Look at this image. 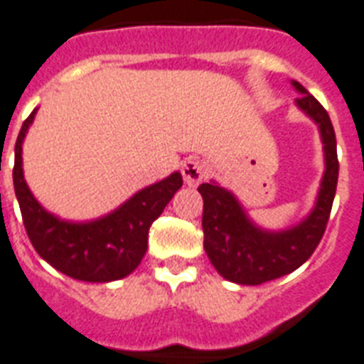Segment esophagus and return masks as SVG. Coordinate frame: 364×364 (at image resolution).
<instances>
[{
  "mask_svg": "<svg viewBox=\"0 0 364 364\" xmlns=\"http://www.w3.org/2000/svg\"><path fill=\"white\" fill-rule=\"evenodd\" d=\"M181 173L188 187H198L205 179V176H208V164L198 161V159H187V161L183 162Z\"/></svg>",
  "mask_w": 364,
  "mask_h": 364,
  "instance_id": "esophagus-1",
  "label": "esophagus"
}]
</instances>
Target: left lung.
Here are the masks:
<instances>
[{
	"label": "left lung",
	"mask_w": 364,
	"mask_h": 364,
	"mask_svg": "<svg viewBox=\"0 0 364 364\" xmlns=\"http://www.w3.org/2000/svg\"><path fill=\"white\" fill-rule=\"evenodd\" d=\"M299 93L295 106L318 125L326 156V172L312 211L286 230H265L252 223L233 192L217 181L202 183L203 249L213 267L230 282L245 286L264 284L291 273L312 256L326 232L338 181L335 129L326 108L309 91L291 80Z\"/></svg>",
	"instance_id": "left-lung-1"
}]
</instances>
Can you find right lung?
<instances>
[{
  "label": "right lung",
  "instance_id": "add662e5",
  "mask_svg": "<svg viewBox=\"0 0 364 364\" xmlns=\"http://www.w3.org/2000/svg\"><path fill=\"white\" fill-rule=\"evenodd\" d=\"M37 108L23 121L14 146L13 181L23 226L38 256L70 279L84 282H112L131 274L147 250L153 220L161 217L183 185L179 172L132 194L105 217L73 223L55 217L37 202L23 179L22 144Z\"/></svg>",
  "mask_w": 364,
  "mask_h": 364
}]
</instances>
